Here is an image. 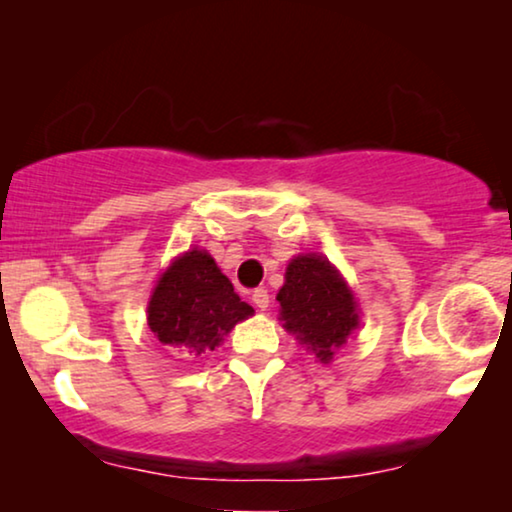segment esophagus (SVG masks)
I'll return each instance as SVG.
<instances>
[{
    "instance_id": "1",
    "label": "esophagus",
    "mask_w": 512,
    "mask_h": 512,
    "mask_svg": "<svg viewBox=\"0 0 512 512\" xmlns=\"http://www.w3.org/2000/svg\"><path fill=\"white\" fill-rule=\"evenodd\" d=\"M251 300H254V305L258 307V310H268L270 305V293L265 289H256L254 293H251Z\"/></svg>"
}]
</instances>
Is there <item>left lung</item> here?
Here are the masks:
<instances>
[{
	"label": "left lung",
	"mask_w": 512,
	"mask_h": 512,
	"mask_svg": "<svg viewBox=\"0 0 512 512\" xmlns=\"http://www.w3.org/2000/svg\"><path fill=\"white\" fill-rule=\"evenodd\" d=\"M277 300L282 326L321 363H331L361 324L352 289L321 254L291 258Z\"/></svg>",
	"instance_id": "left-lung-1"
}]
</instances>
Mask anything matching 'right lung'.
<instances>
[{"label":"right lung","instance_id":"obj_1","mask_svg":"<svg viewBox=\"0 0 512 512\" xmlns=\"http://www.w3.org/2000/svg\"><path fill=\"white\" fill-rule=\"evenodd\" d=\"M146 312L149 328L163 345L200 356L214 352L237 321L254 314V307L237 296L205 249H191L158 277Z\"/></svg>","mask_w":512,"mask_h":512}]
</instances>
